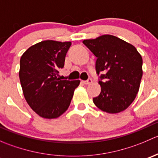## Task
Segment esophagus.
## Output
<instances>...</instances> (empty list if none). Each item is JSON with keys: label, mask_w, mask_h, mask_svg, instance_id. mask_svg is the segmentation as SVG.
<instances>
[{"label": "esophagus", "mask_w": 158, "mask_h": 158, "mask_svg": "<svg viewBox=\"0 0 158 158\" xmlns=\"http://www.w3.org/2000/svg\"><path fill=\"white\" fill-rule=\"evenodd\" d=\"M92 79H89L88 80H86V81H82V83L83 84H85V85H89V84H91L92 83Z\"/></svg>", "instance_id": "34e87169"}]
</instances>
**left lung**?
Listing matches in <instances>:
<instances>
[{
  "label": "left lung",
  "instance_id": "left-lung-1",
  "mask_svg": "<svg viewBox=\"0 0 158 158\" xmlns=\"http://www.w3.org/2000/svg\"><path fill=\"white\" fill-rule=\"evenodd\" d=\"M84 44L97 57L95 69L101 85L99 95L93 102L102 111L115 114L133 102L142 77V57L136 48L123 40L102 35L85 40Z\"/></svg>",
  "mask_w": 158,
  "mask_h": 158
}]
</instances>
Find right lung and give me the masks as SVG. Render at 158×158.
I'll list each match as a JSON object with an SVG mask.
<instances>
[{
	"label": "right lung",
	"mask_w": 158,
	"mask_h": 158,
	"mask_svg": "<svg viewBox=\"0 0 158 158\" xmlns=\"http://www.w3.org/2000/svg\"><path fill=\"white\" fill-rule=\"evenodd\" d=\"M71 42L44 40L27 49L20 61V77L27 102L44 118H56L69 108L79 80H60Z\"/></svg>",
	"instance_id": "add662e5"
}]
</instances>
